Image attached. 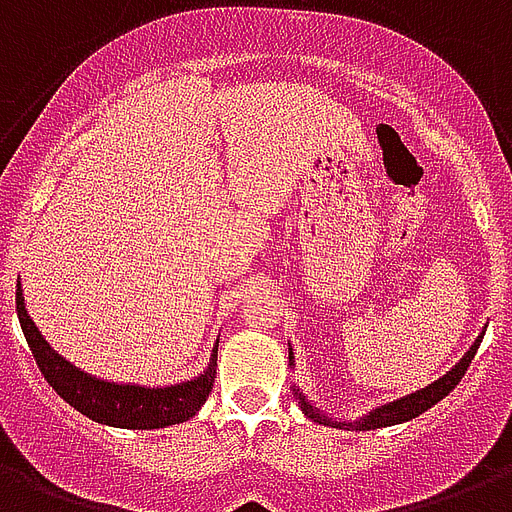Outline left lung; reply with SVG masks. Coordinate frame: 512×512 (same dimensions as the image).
Here are the masks:
<instances>
[{"label":"left lung","instance_id":"1","mask_svg":"<svg viewBox=\"0 0 512 512\" xmlns=\"http://www.w3.org/2000/svg\"><path fill=\"white\" fill-rule=\"evenodd\" d=\"M481 338H484V333L478 335L476 341H473V346H470L468 351H465V357L457 362L452 370L447 372V375H441L439 380H433V383H428L425 388H420V391H415V394H407V396H399V399H394V402H386L380 404V407H375V410H370L367 415H362L359 420H354V423H349V420H335V418H327L325 412H320L317 407H314L309 399H306L298 388H293V394H296L298 399V407H301V412H304L306 418L314 420V423L320 425H330V428H341V431H372V428H386V425H396V423H407V420L418 418V415H423L425 410H431L433 404L441 402L444 396L452 391V388L463 380L465 370H468L470 359L476 357L478 346H481ZM288 359L290 365H293V351L288 349Z\"/></svg>","mask_w":512,"mask_h":512}]
</instances>
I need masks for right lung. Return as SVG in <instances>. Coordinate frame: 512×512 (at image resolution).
Returning a JSON list of instances; mask_svg holds the SVG:
<instances>
[{
  "label": "right lung",
  "instance_id": "right-lung-1",
  "mask_svg": "<svg viewBox=\"0 0 512 512\" xmlns=\"http://www.w3.org/2000/svg\"><path fill=\"white\" fill-rule=\"evenodd\" d=\"M18 320L26 335L28 349L34 354L36 365L42 370L44 380L55 388L57 396L68 402L73 410L87 415L89 420L113 428H134V431H150V428H166L190 420L195 412L206 404L211 386L216 378V341L214 354L208 359V367L198 378L182 380L166 388L134 386V383H110L89 375L63 359L42 338L39 327L28 317L23 304V290L18 285L15 293Z\"/></svg>",
  "mask_w": 512,
  "mask_h": 512
}]
</instances>
